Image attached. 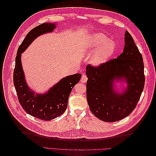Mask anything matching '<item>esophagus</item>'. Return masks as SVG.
Wrapping results in <instances>:
<instances>
[{"instance_id":"34e87169","label":"esophagus","mask_w":156,"mask_h":156,"mask_svg":"<svg viewBox=\"0 0 156 156\" xmlns=\"http://www.w3.org/2000/svg\"><path fill=\"white\" fill-rule=\"evenodd\" d=\"M87 79H88V77H87V75L83 74V75H82L81 79V83H86V82L87 81Z\"/></svg>"}]
</instances>
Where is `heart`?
Listing matches in <instances>:
<instances>
[{
	"label": "heart",
	"mask_w": 156,
	"mask_h": 156,
	"mask_svg": "<svg viewBox=\"0 0 156 156\" xmlns=\"http://www.w3.org/2000/svg\"><path fill=\"white\" fill-rule=\"evenodd\" d=\"M86 49L88 53L94 52L90 60L93 66H100L105 63L115 53L116 45L114 41L108 40L102 33H96L90 36L87 41Z\"/></svg>",
	"instance_id": "heart-1"
}]
</instances>
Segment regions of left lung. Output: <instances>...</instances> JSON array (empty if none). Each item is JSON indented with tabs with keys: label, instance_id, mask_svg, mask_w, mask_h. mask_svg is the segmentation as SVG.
Returning a JSON list of instances; mask_svg holds the SVG:
<instances>
[{
	"label": "left lung",
	"instance_id": "1",
	"mask_svg": "<svg viewBox=\"0 0 156 156\" xmlns=\"http://www.w3.org/2000/svg\"><path fill=\"white\" fill-rule=\"evenodd\" d=\"M142 55L133 37L125 33L124 51L98 66L87 65V99L90 109L104 122L119 121L129 116L137 105L144 87L145 76ZM124 78L128 83L122 94L113 90V80Z\"/></svg>",
	"mask_w": 156,
	"mask_h": 156
}]
</instances>
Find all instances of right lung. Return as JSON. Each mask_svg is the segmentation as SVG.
<instances>
[{
    "label": "right lung",
    "mask_w": 156,
    "mask_h": 156,
    "mask_svg": "<svg viewBox=\"0 0 156 156\" xmlns=\"http://www.w3.org/2000/svg\"><path fill=\"white\" fill-rule=\"evenodd\" d=\"M55 27L54 23H44L28 33L17 49L13 70V84L20 105L29 115L45 121L55 119L66 110L70 93L73 87L79 82L81 74L76 73L63 78L46 94H35L27 87L21 55L37 36L52 32Z\"/></svg>",
    "instance_id": "1"
}]
</instances>
